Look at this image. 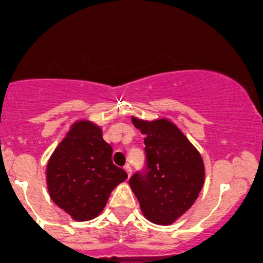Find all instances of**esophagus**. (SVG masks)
<instances>
[{
  "mask_svg": "<svg viewBox=\"0 0 263 263\" xmlns=\"http://www.w3.org/2000/svg\"><path fill=\"white\" fill-rule=\"evenodd\" d=\"M124 171L127 172V174H128V177H131V174H132V168H131V165H129V164H126V165H124Z\"/></svg>",
  "mask_w": 263,
  "mask_h": 263,
  "instance_id": "obj_1",
  "label": "esophagus"
}]
</instances>
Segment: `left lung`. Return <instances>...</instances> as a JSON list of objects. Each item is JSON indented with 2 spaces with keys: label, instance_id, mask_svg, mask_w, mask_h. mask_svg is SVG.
I'll list each match as a JSON object with an SVG mask.
<instances>
[{
  "label": "left lung",
  "instance_id": "left-lung-1",
  "mask_svg": "<svg viewBox=\"0 0 263 263\" xmlns=\"http://www.w3.org/2000/svg\"><path fill=\"white\" fill-rule=\"evenodd\" d=\"M132 123L146 136V171L131 177V190L148 221L171 225L195 203L202 190V156L169 119L132 117Z\"/></svg>",
  "mask_w": 263,
  "mask_h": 263
}]
</instances>
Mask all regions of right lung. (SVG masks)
<instances>
[{
	"mask_svg": "<svg viewBox=\"0 0 263 263\" xmlns=\"http://www.w3.org/2000/svg\"><path fill=\"white\" fill-rule=\"evenodd\" d=\"M113 148L90 121H78L53 151L47 164V187L53 202L76 221L97 217L110 192L127 179L112 161Z\"/></svg>",
	"mask_w": 263,
	"mask_h": 263,
	"instance_id": "obj_1",
	"label": "right lung"
}]
</instances>
